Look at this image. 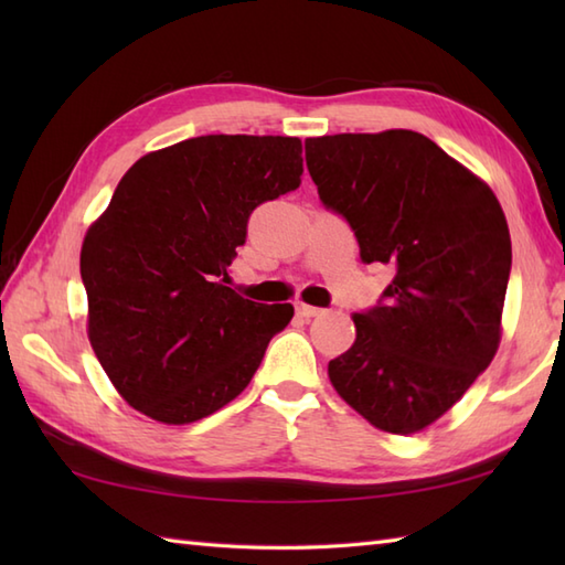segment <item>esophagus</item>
<instances>
[{"mask_svg": "<svg viewBox=\"0 0 565 565\" xmlns=\"http://www.w3.org/2000/svg\"><path fill=\"white\" fill-rule=\"evenodd\" d=\"M296 313L301 316V318H316V316H322V313H326V310H322V308H316V306H308V303H298V306H296Z\"/></svg>", "mask_w": 565, "mask_h": 565, "instance_id": "34e87169", "label": "esophagus"}]
</instances>
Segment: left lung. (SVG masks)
Masks as SVG:
<instances>
[{"instance_id":"1","label":"left lung","mask_w":565,"mask_h":565,"mask_svg":"<svg viewBox=\"0 0 565 565\" xmlns=\"http://www.w3.org/2000/svg\"><path fill=\"white\" fill-rule=\"evenodd\" d=\"M306 164L364 264L393 281L354 316L332 359L334 391L371 425L411 435L441 417L493 362L512 267L505 213L481 179L415 130L306 138Z\"/></svg>"}]
</instances>
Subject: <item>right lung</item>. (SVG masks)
I'll list each match as a JSON object with an SVG mask.
<instances>
[{"mask_svg":"<svg viewBox=\"0 0 565 565\" xmlns=\"http://www.w3.org/2000/svg\"><path fill=\"white\" fill-rule=\"evenodd\" d=\"M301 140L199 136L140 158L89 227V342L128 405L186 425L237 398L291 303H255L231 264L259 203L301 186Z\"/></svg>","mask_w":565,"mask_h":565,"instance_id":"add662e5","label":"right lung"}]
</instances>
